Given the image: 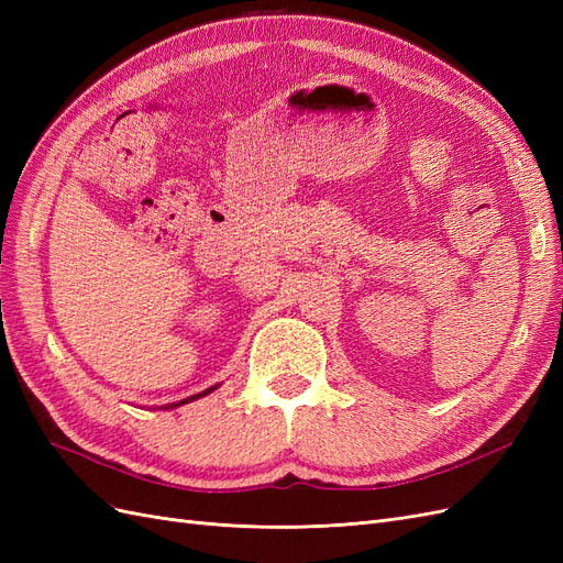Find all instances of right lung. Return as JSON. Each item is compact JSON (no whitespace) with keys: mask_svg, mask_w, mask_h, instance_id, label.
<instances>
[{"mask_svg":"<svg viewBox=\"0 0 563 563\" xmlns=\"http://www.w3.org/2000/svg\"><path fill=\"white\" fill-rule=\"evenodd\" d=\"M218 385H213V387H209V389H203V391H199V395H192V397H187V399H183V401H176V404H166V406H162V408H176V406H183V404H187V401H195V399H199V397H207L209 391H213Z\"/></svg>","mask_w":563,"mask_h":563,"instance_id":"obj_1","label":"right lung"}]
</instances>
